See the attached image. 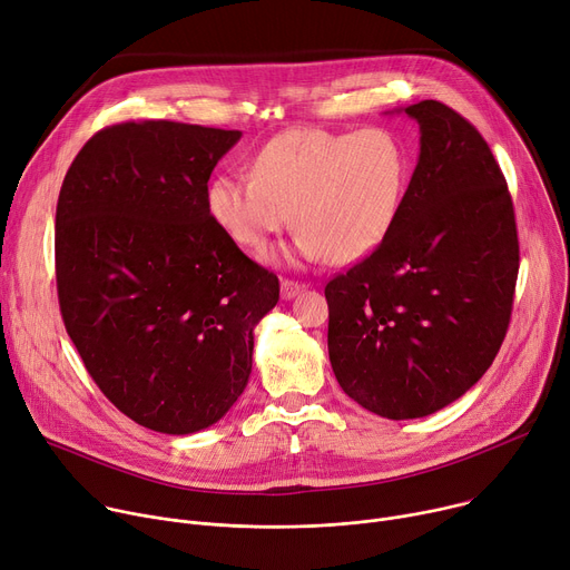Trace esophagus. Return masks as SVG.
<instances>
[{
  "instance_id": "1",
  "label": "esophagus",
  "mask_w": 570,
  "mask_h": 570,
  "mask_svg": "<svg viewBox=\"0 0 570 570\" xmlns=\"http://www.w3.org/2000/svg\"><path fill=\"white\" fill-rule=\"evenodd\" d=\"M305 285L298 283V281H289V278H283L281 281V296L287 301V298H294Z\"/></svg>"
}]
</instances>
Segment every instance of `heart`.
<instances>
[{"instance_id": "1", "label": "heart", "mask_w": 570, "mask_h": 570, "mask_svg": "<svg viewBox=\"0 0 570 570\" xmlns=\"http://www.w3.org/2000/svg\"><path fill=\"white\" fill-rule=\"evenodd\" d=\"M253 175L224 173L207 187L212 222L259 250L292 224L294 255L352 265L370 255L400 214L411 159L383 127L361 132L287 129L257 150Z\"/></svg>"}]
</instances>
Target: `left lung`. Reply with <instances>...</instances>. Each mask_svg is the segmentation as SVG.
<instances>
[{
	"mask_svg": "<svg viewBox=\"0 0 570 570\" xmlns=\"http://www.w3.org/2000/svg\"><path fill=\"white\" fill-rule=\"evenodd\" d=\"M404 111L420 157L395 224L324 289L335 379L387 420L441 411L484 376L520 259L511 194L476 127L438 100Z\"/></svg>",
	"mask_w": 570,
	"mask_h": 570,
	"instance_id": "left-lung-1",
	"label": "left lung"
}]
</instances>
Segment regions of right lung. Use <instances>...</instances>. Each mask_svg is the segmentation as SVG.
<instances>
[{
    "label": "right lung",
    "mask_w": 570,
    "mask_h": 570,
    "mask_svg": "<svg viewBox=\"0 0 570 570\" xmlns=\"http://www.w3.org/2000/svg\"><path fill=\"white\" fill-rule=\"evenodd\" d=\"M237 129L127 120L94 135L57 203L66 331L105 397L153 431L222 420L244 392L253 328L278 303L207 212V180Z\"/></svg>",
    "instance_id": "obj_1"
}]
</instances>
